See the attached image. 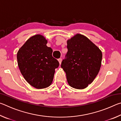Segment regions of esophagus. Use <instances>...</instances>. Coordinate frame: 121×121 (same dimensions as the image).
Returning <instances> with one entry per match:
<instances>
[{"label":"esophagus","instance_id":"esophagus-1","mask_svg":"<svg viewBox=\"0 0 121 121\" xmlns=\"http://www.w3.org/2000/svg\"><path fill=\"white\" fill-rule=\"evenodd\" d=\"M58 61H59V63H60V64H61V61H62V59H61V58H59V59H58Z\"/></svg>","mask_w":121,"mask_h":121}]
</instances>
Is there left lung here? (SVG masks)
I'll use <instances>...</instances> for the list:
<instances>
[{
	"instance_id": "1",
	"label": "left lung",
	"mask_w": 121,
	"mask_h": 121,
	"mask_svg": "<svg viewBox=\"0 0 121 121\" xmlns=\"http://www.w3.org/2000/svg\"><path fill=\"white\" fill-rule=\"evenodd\" d=\"M68 52L61 67L69 85L83 89L90 84L100 70L102 52L85 36L77 34L67 41Z\"/></svg>"
}]
</instances>
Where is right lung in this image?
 <instances>
[{"label": "right lung", "mask_w": 121, "mask_h": 121, "mask_svg": "<svg viewBox=\"0 0 121 121\" xmlns=\"http://www.w3.org/2000/svg\"><path fill=\"white\" fill-rule=\"evenodd\" d=\"M44 36L30 38L17 53L20 71L26 82L36 89H44L52 83L59 61L52 56L53 50L46 46Z\"/></svg>", "instance_id": "1"}]
</instances>
